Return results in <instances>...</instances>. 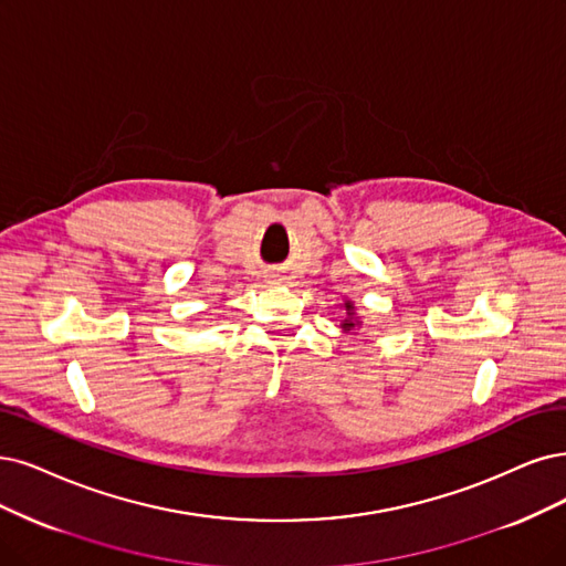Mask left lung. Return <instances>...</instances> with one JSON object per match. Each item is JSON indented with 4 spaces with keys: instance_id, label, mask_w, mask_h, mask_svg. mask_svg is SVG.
<instances>
[{
    "instance_id": "1",
    "label": "left lung",
    "mask_w": 566,
    "mask_h": 566,
    "mask_svg": "<svg viewBox=\"0 0 566 566\" xmlns=\"http://www.w3.org/2000/svg\"><path fill=\"white\" fill-rule=\"evenodd\" d=\"M343 310H345V319L340 324V328L345 333L359 328L361 326V317L357 315V307H354V301H343Z\"/></svg>"
}]
</instances>
